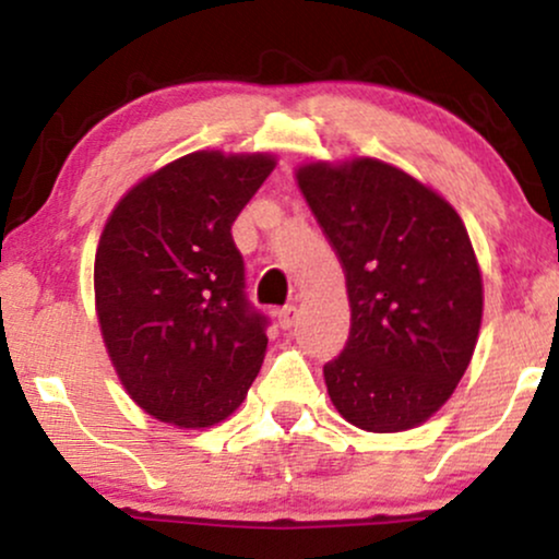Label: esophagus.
<instances>
[{"label":"esophagus","mask_w":559,"mask_h":559,"mask_svg":"<svg viewBox=\"0 0 559 559\" xmlns=\"http://www.w3.org/2000/svg\"><path fill=\"white\" fill-rule=\"evenodd\" d=\"M294 322H296V307H294V304H292V307L278 309V324H281V328L292 330Z\"/></svg>","instance_id":"esophagus-1"}]
</instances>
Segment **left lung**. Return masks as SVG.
<instances>
[{
  "label": "left lung",
  "mask_w": 559,
  "mask_h": 559,
  "mask_svg": "<svg viewBox=\"0 0 559 559\" xmlns=\"http://www.w3.org/2000/svg\"><path fill=\"white\" fill-rule=\"evenodd\" d=\"M296 182L348 286V343L324 364L332 405L371 433L420 426L454 394L483 322V273L462 216L371 157L309 162Z\"/></svg>",
  "instance_id": "obj_1"
}]
</instances>
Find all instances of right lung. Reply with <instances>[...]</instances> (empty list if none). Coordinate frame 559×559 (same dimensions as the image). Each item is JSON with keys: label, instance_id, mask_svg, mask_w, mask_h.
Listing matches in <instances>:
<instances>
[{"label": "right lung", "instance_id": "right-lung-1", "mask_svg": "<svg viewBox=\"0 0 559 559\" xmlns=\"http://www.w3.org/2000/svg\"><path fill=\"white\" fill-rule=\"evenodd\" d=\"M273 154L201 150L139 180L100 235L95 309L136 405L178 428H211L242 405L263 366L265 317L245 299L231 224Z\"/></svg>", "mask_w": 559, "mask_h": 559}]
</instances>
